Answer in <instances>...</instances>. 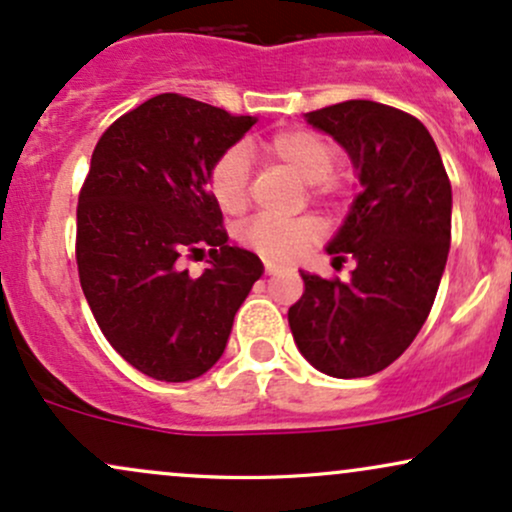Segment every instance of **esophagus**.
I'll list each match as a JSON object with an SVG mask.
<instances>
[{"label": "esophagus", "mask_w": 512, "mask_h": 512, "mask_svg": "<svg viewBox=\"0 0 512 512\" xmlns=\"http://www.w3.org/2000/svg\"><path fill=\"white\" fill-rule=\"evenodd\" d=\"M264 272H267L269 276H274V274H279L281 272V267H279V264H276V262H264Z\"/></svg>", "instance_id": "34e87169"}]
</instances>
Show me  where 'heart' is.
Masks as SVG:
<instances>
[{
	"instance_id": "obj_1",
	"label": "heart",
	"mask_w": 512,
	"mask_h": 512,
	"mask_svg": "<svg viewBox=\"0 0 512 512\" xmlns=\"http://www.w3.org/2000/svg\"><path fill=\"white\" fill-rule=\"evenodd\" d=\"M264 151L284 163L293 175L308 182L310 195L315 199H332L339 192L337 173L332 170L334 149L322 134L313 129L291 127L276 132ZM248 175L250 161L245 149L226 151L214 170H211V195L226 214H240L248 204ZM317 238V226L310 219H274V216H257L240 231V243L245 248L260 252L272 260H293L305 252Z\"/></svg>"
}]
</instances>
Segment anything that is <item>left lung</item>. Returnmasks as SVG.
I'll return each instance as SVG.
<instances>
[{"mask_svg": "<svg viewBox=\"0 0 512 512\" xmlns=\"http://www.w3.org/2000/svg\"><path fill=\"white\" fill-rule=\"evenodd\" d=\"M303 117L356 170L358 195L325 248L356 269L349 281L301 272L289 325L320 373L366 378L397 361L431 313L450 250V180L428 129L402 110L344 101Z\"/></svg>", "mask_w": 512, "mask_h": 512, "instance_id": "obj_1", "label": "left lung"}]
</instances>
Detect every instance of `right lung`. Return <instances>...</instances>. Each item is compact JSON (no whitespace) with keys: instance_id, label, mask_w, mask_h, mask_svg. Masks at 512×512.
<instances>
[{"instance_id":"add662e5","label":"right lung","mask_w":512,"mask_h":512,"mask_svg":"<svg viewBox=\"0 0 512 512\" xmlns=\"http://www.w3.org/2000/svg\"><path fill=\"white\" fill-rule=\"evenodd\" d=\"M257 117L161 93L105 129L76 209L81 289L110 346L166 383L219 361L264 264L228 245L209 192L216 161ZM210 252L194 279L181 257Z\"/></svg>"}]
</instances>
